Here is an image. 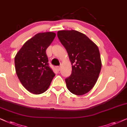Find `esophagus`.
Returning a JSON list of instances; mask_svg holds the SVG:
<instances>
[{"mask_svg": "<svg viewBox=\"0 0 127 127\" xmlns=\"http://www.w3.org/2000/svg\"><path fill=\"white\" fill-rule=\"evenodd\" d=\"M56 70L57 71H59L60 70V67L59 66H57V67H56Z\"/></svg>", "mask_w": 127, "mask_h": 127, "instance_id": "obj_1", "label": "esophagus"}]
</instances>
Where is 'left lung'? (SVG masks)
<instances>
[{
	"label": "left lung",
	"mask_w": 127,
	"mask_h": 127,
	"mask_svg": "<svg viewBox=\"0 0 127 127\" xmlns=\"http://www.w3.org/2000/svg\"><path fill=\"white\" fill-rule=\"evenodd\" d=\"M57 36L72 65L71 74L65 79L67 88L74 95H83L92 89L100 74L99 48L85 34L75 30L59 31Z\"/></svg>",
	"instance_id": "left-lung-1"
}]
</instances>
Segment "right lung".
<instances>
[{
  "instance_id": "add662e5",
  "label": "right lung",
  "mask_w": 127,
  "mask_h": 127,
  "mask_svg": "<svg viewBox=\"0 0 127 127\" xmlns=\"http://www.w3.org/2000/svg\"><path fill=\"white\" fill-rule=\"evenodd\" d=\"M56 33H38L24 44L15 56L16 74L23 87L33 94L45 92L55 74L49 66L46 49Z\"/></svg>"
}]
</instances>
